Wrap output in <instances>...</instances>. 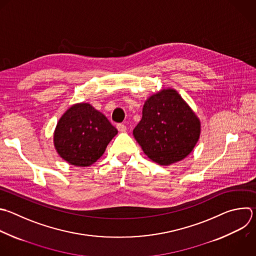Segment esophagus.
<instances>
[{
  "label": "esophagus",
  "instance_id": "1",
  "mask_svg": "<svg viewBox=\"0 0 256 256\" xmlns=\"http://www.w3.org/2000/svg\"><path fill=\"white\" fill-rule=\"evenodd\" d=\"M116 128L120 132H126V126L124 124H118L116 126Z\"/></svg>",
  "mask_w": 256,
  "mask_h": 256
}]
</instances>
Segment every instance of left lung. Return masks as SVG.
Here are the masks:
<instances>
[{"instance_id":"obj_1","label":"left lung","mask_w":256,"mask_h":256,"mask_svg":"<svg viewBox=\"0 0 256 256\" xmlns=\"http://www.w3.org/2000/svg\"><path fill=\"white\" fill-rule=\"evenodd\" d=\"M132 134L148 158L168 166L191 154L200 138L201 122L177 90L166 88L144 102Z\"/></svg>"}]
</instances>
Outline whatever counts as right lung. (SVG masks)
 Returning <instances> with one entry per match:
<instances>
[{
    "mask_svg": "<svg viewBox=\"0 0 256 256\" xmlns=\"http://www.w3.org/2000/svg\"><path fill=\"white\" fill-rule=\"evenodd\" d=\"M118 130L106 116L86 102L75 104L60 118L54 130V146L68 164L88 166L106 152Z\"/></svg>",
    "mask_w": 256,
    "mask_h": 256,
    "instance_id": "right-lung-1",
    "label": "right lung"
}]
</instances>
